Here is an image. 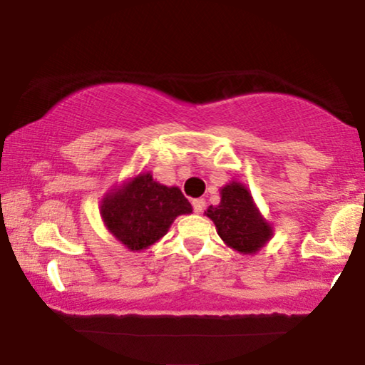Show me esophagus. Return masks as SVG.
I'll list each match as a JSON object with an SVG mask.
<instances>
[{"mask_svg": "<svg viewBox=\"0 0 365 365\" xmlns=\"http://www.w3.org/2000/svg\"><path fill=\"white\" fill-rule=\"evenodd\" d=\"M193 210H195V213H202L205 210V200L203 198L193 200Z\"/></svg>", "mask_w": 365, "mask_h": 365, "instance_id": "obj_1", "label": "esophagus"}]
</instances>
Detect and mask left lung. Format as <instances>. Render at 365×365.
<instances>
[{"label": "left lung", "instance_id": "1", "mask_svg": "<svg viewBox=\"0 0 365 365\" xmlns=\"http://www.w3.org/2000/svg\"><path fill=\"white\" fill-rule=\"evenodd\" d=\"M222 202L208 207L205 215L230 248L243 255H255L268 243L273 228L261 217L250 190L240 182H230L222 188Z\"/></svg>", "mask_w": 365, "mask_h": 365}]
</instances>
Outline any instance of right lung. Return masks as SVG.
Wrapping results in <instances>:
<instances>
[{"label": "right lung", "instance_id": "add662e5", "mask_svg": "<svg viewBox=\"0 0 365 365\" xmlns=\"http://www.w3.org/2000/svg\"><path fill=\"white\" fill-rule=\"evenodd\" d=\"M192 213V205L178 187L153 180L140 172L106 195L101 217L107 230L130 251H142L167 235L178 215Z\"/></svg>", "mask_w": 365, "mask_h": 365}]
</instances>
